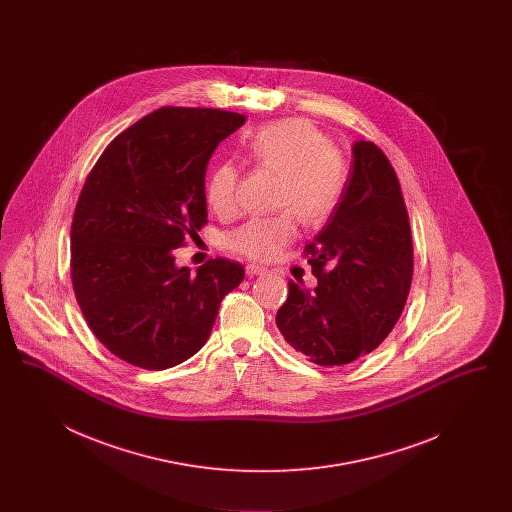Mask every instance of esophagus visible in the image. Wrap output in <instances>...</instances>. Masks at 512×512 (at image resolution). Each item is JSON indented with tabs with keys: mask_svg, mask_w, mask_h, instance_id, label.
<instances>
[{
	"mask_svg": "<svg viewBox=\"0 0 512 512\" xmlns=\"http://www.w3.org/2000/svg\"><path fill=\"white\" fill-rule=\"evenodd\" d=\"M245 274L251 276V278L253 276H261V274H267V268L261 267V265H247L245 267Z\"/></svg>",
	"mask_w": 512,
	"mask_h": 512,
	"instance_id": "1",
	"label": "esophagus"
}]
</instances>
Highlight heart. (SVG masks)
<instances>
[{
	"instance_id": "1",
	"label": "heart",
	"mask_w": 512,
	"mask_h": 512,
	"mask_svg": "<svg viewBox=\"0 0 512 512\" xmlns=\"http://www.w3.org/2000/svg\"><path fill=\"white\" fill-rule=\"evenodd\" d=\"M249 157L263 169L280 172L276 205L293 209L305 224L328 219L347 186V165L330 147L326 134L307 119H282L261 126L247 140ZM240 172L232 163H219L207 180V199L220 217L238 211ZM295 219L286 211L270 219L247 220L228 234L226 245L249 259L276 257L295 238Z\"/></svg>"
}]
</instances>
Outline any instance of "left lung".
I'll use <instances>...</instances> for the list:
<instances>
[{
    "label": "left lung",
    "mask_w": 512,
    "mask_h": 512,
    "mask_svg": "<svg viewBox=\"0 0 512 512\" xmlns=\"http://www.w3.org/2000/svg\"><path fill=\"white\" fill-rule=\"evenodd\" d=\"M336 211L307 245L315 290L290 282L276 326L297 353L320 366L347 365L388 338L413 280L407 207L388 157L372 142L351 147Z\"/></svg>",
    "instance_id": "1"
}]
</instances>
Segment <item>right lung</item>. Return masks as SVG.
<instances>
[{
  "label": "right lung",
  "mask_w": 512,
  "mask_h": 512,
  "mask_svg": "<svg viewBox=\"0 0 512 512\" xmlns=\"http://www.w3.org/2000/svg\"><path fill=\"white\" fill-rule=\"evenodd\" d=\"M245 115L163 107L126 128L90 172L71 228L80 311L113 355L165 370L209 340L220 301L240 286V263L213 259L192 272L174 249L207 222L205 172Z\"/></svg>",
  "instance_id": "right-lung-1"
}]
</instances>
